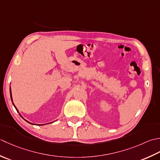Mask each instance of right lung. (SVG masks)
<instances>
[{
  "label": "right lung",
  "mask_w": 160,
  "mask_h": 160,
  "mask_svg": "<svg viewBox=\"0 0 160 160\" xmlns=\"http://www.w3.org/2000/svg\"><path fill=\"white\" fill-rule=\"evenodd\" d=\"M10 94H11V99H12V93H11V89H10ZM13 105H14V103H13ZM14 107H15V108L16 109V106H14ZM16 110H17V111H18V110L17 109H16Z\"/></svg>",
  "instance_id": "add662e5"
}]
</instances>
